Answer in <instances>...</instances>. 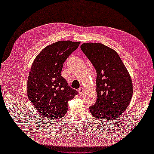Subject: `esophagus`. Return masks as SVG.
<instances>
[{
    "label": "esophagus",
    "instance_id": "34e87169",
    "mask_svg": "<svg viewBox=\"0 0 154 154\" xmlns=\"http://www.w3.org/2000/svg\"><path fill=\"white\" fill-rule=\"evenodd\" d=\"M84 91H85L84 88L82 87H81L79 89H78V92H79V94L80 96H82L83 95V94L84 93Z\"/></svg>",
    "mask_w": 154,
    "mask_h": 154
}]
</instances>
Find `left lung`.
<instances>
[{
  "label": "left lung",
  "mask_w": 154,
  "mask_h": 154,
  "mask_svg": "<svg viewBox=\"0 0 154 154\" xmlns=\"http://www.w3.org/2000/svg\"><path fill=\"white\" fill-rule=\"evenodd\" d=\"M81 49L97 72L96 103L91 113L103 121L116 119L128 106L132 99L131 77L119 54L100 43H83Z\"/></svg>",
  "instance_id": "left-lung-1"
}]
</instances>
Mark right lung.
Masks as SVG:
<instances>
[{"label":"right lung","mask_w":154,"mask_h":154,"mask_svg":"<svg viewBox=\"0 0 154 154\" xmlns=\"http://www.w3.org/2000/svg\"><path fill=\"white\" fill-rule=\"evenodd\" d=\"M80 42L59 41L44 48L35 58L29 73L27 94L40 115L57 120L65 116L68 101L77 94L61 75L63 65Z\"/></svg>","instance_id":"1"}]
</instances>
